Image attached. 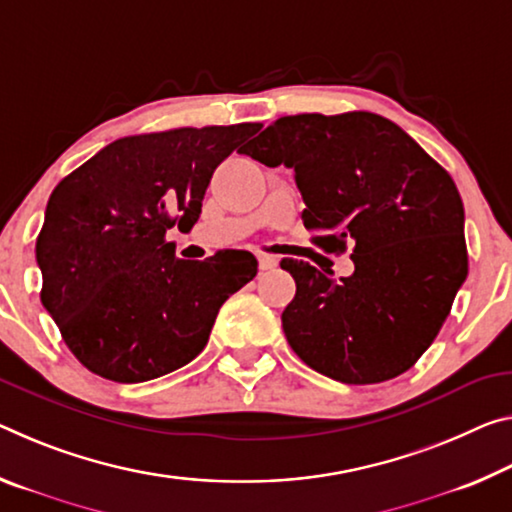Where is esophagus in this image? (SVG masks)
Instances as JSON below:
<instances>
[{
    "label": "esophagus",
    "instance_id": "esophagus-1",
    "mask_svg": "<svg viewBox=\"0 0 512 512\" xmlns=\"http://www.w3.org/2000/svg\"><path fill=\"white\" fill-rule=\"evenodd\" d=\"M257 262H259V269H262V271H271V269H275V266H278V257L259 253L257 255Z\"/></svg>",
    "mask_w": 512,
    "mask_h": 512
}]
</instances>
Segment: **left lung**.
Instances as JSON below:
<instances>
[{
  "mask_svg": "<svg viewBox=\"0 0 512 512\" xmlns=\"http://www.w3.org/2000/svg\"><path fill=\"white\" fill-rule=\"evenodd\" d=\"M243 152L294 170L316 246L344 253L353 243L355 271L339 282L303 259L280 262L296 280L282 312L294 353L346 385L408 371L467 278L465 209L451 175L369 111L285 116Z\"/></svg>",
  "mask_w": 512,
  "mask_h": 512,
  "instance_id": "1",
  "label": "left lung"
}]
</instances>
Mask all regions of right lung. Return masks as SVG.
Wrapping results in <instances>:
<instances>
[{
  "label": "right lung",
  "instance_id": "add662e5",
  "mask_svg": "<svg viewBox=\"0 0 512 512\" xmlns=\"http://www.w3.org/2000/svg\"><path fill=\"white\" fill-rule=\"evenodd\" d=\"M257 125L125 136L63 177L36 239L43 300L72 355L113 383H145L207 346L221 305L257 275L248 250L191 262L166 230L193 227L216 166Z\"/></svg>",
  "mask_w": 512,
  "mask_h": 512
}]
</instances>
